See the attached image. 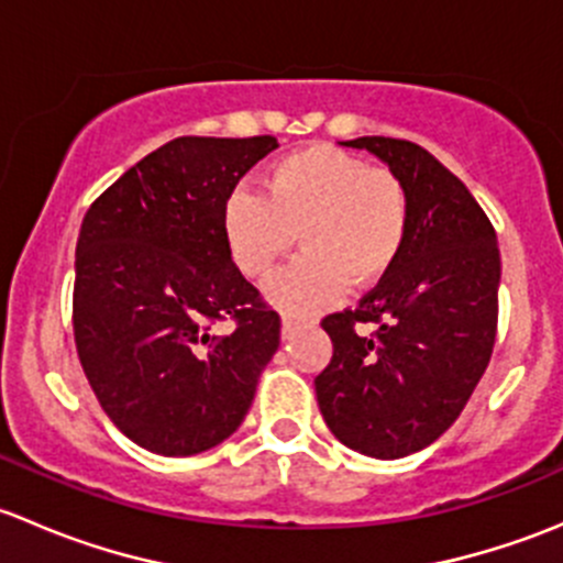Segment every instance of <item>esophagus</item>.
Masks as SVG:
<instances>
[{"mask_svg":"<svg viewBox=\"0 0 563 563\" xmlns=\"http://www.w3.org/2000/svg\"><path fill=\"white\" fill-rule=\"evenodd\" d=\"M280 323H283V338H288V334H291L294 329H297L299 323H302V318L294 316V313H283L280 316Z\"/></svg>","mask_w":563,"mask_h":563,"instance_id":"esophagus-1","label":"esophagus"}]
</instances>
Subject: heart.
<instances>
[{"mask_svg": "<svg viewBox=\"0 0 563 563\" xmlns=\"http://www.w3.org/2000/svg\"><path fill=\"white\" fill-rule=\"evenodd\" d=\"M411 223L395 174L332 146H310L266 172L264 192L236 185L220 212L234 264L258 280L302 242L305 253L266 286L288 310H318L356 286L382 280L402 253Z\"/></svg>", "mask_w": 563, "mask_h": 563, "instance_id": "b5f03b06", "label": "heart"}]
</instances>
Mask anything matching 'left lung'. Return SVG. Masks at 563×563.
I'll list each match as a JSON object with an SVG mask.
<instances>
[{
  "label": "left lung",
  "instance_id": "left-lung-1",
  "mask_svg": "<svg viewBox=\"0 0 563 563\" xmlns=\"http://www.w3.org/2000/svg\"><path fill=\"white\" fill-rule=\"evenodd\" d=\"M343 146L387 163L408 192L411 223L395 266L360 308L321 321L334 351L316 397L340 444L397 460L446 433L479 384L496 343L501 255L468 187L428 150L384 135Z\"/></svg>",
  "mask_w": 563,
  "mask_h": 563
}]
</instances>
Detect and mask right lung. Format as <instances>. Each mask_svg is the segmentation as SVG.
<instances>
[{
  "instance_id": "right-lung-1",
  "label": "right lung",
  "mask_w": 563,
  "mask_h": 563,
  "mask_svg": "<svg viewBox=\"0 0 563 563\" xmlns=\"http://www.w3.org/2000/svg\"><path fill=\"white\" fill-rule=\"evenodd\" d=\"M272 150V135H181L84 214L78 360L111 422L155 455H198L229 439L280 345V316L236 269L220 229L225 196ZM225 317L235 329L214 335Z\"/></svg>"
}]
</instances>
